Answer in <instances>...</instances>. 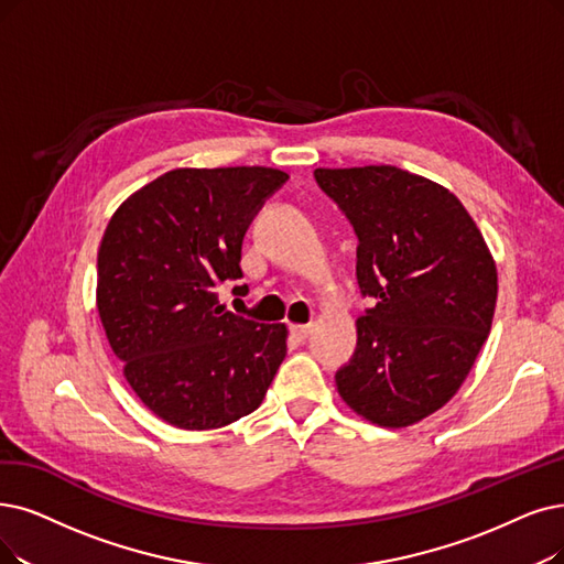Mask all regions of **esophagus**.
Returning <instances> with one entry per match:
<instances>
[{
	"label": "esophagus",
	"instance_id": "obj_1",
	"mask_svg": "<svg viewBox=\"0 0 564 564\" xmlns=\"http://www.w3.org/2000/svg\"><path fill=\"white\" fill-rule=\"evenodd\" d=\"M291 333H294V337H299V340H307V335L312 333V326L310 324H294L291 326Z\"/></svg>",
	"mask_w": 564,
	"mask_h": 564
}]
</instances>
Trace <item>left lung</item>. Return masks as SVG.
Segmentation results:
<instances>
[{
    "label": "left lung",
    "instance_id": "8db88e82",
    "mask_svg": "<svg viewBox=\"0 0 564 564\" xmlns=\"http://www.w3.org/2000/svg\"><path fill=\"white\" fill-rule=\"evenodd\" d=\"M354 224L356 278L377 301L356 319V354L337 370L349 410L408 427L452 400L486 343L498 268L456 194L398 166L317 169Z\"/></svg>",
    "mask_w": 564,
    "mask_h": 564
}]
</instances>
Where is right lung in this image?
<instances>
[{"mask_svg":"<svg viewBox=\"0 0 564 564\" xmlns=\"http://www.w3.org/2000/svg\"><path fill=\"white\" fill-rule=\"evenodd\" d=\"M286 173L173 169L112 213L97 310L131 391L162 421L213 431L254 412L286 356V326L229 312L215 286L242 278L247 227Z\"/></svg>","mask_w":564,"mask_h":564,"instance_id":"right-lung-1","label":"right lung"}]
</instances>
